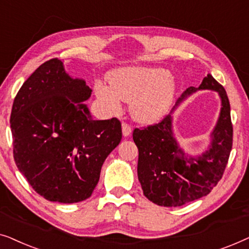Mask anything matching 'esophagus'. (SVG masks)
<instances>
[{
    "label": "esophagus",
    "instance_id": "esophagus-1",
    "mask_svg": "<svg viewBox=\"0 0 249 249\" xmlns=\"http://www.w3.org/2000/svg\"><path fill=\"white\" fill-rule=\"evenodd\" d=\"M122 134H124V137L131 134V127L128 124H125V122L122 124Z\"/></svg>",
    "mask_w": 249,
    "mask_h": 249
}]
</instances>
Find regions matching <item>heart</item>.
<instances>
[{
  "mask_svg": "<svg viewBox=\"0 0 249 249\" xmlns=\"http://www.w3.org/2000/svg\"><path fill=\"white\" fill-rule=\"evenodd\" d=\"M108 84H95L97 97L112 112L120 108L121 101L130 102L131 117L141 124H154L164 117L176 90L173 78L160 68H122L108 76Z\"/></svg>",
  "mask_w": 249,
  "mask_h": 249,
  "instance_id": "heart-1",
  "label": "heart"
}]
</instances>
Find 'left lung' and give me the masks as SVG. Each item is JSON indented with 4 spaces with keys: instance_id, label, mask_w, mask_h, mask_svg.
<instances>
[{
    "instance_id": "1",
    "label": "left lung",
    "mask_w": 249,
    "mask_h": 249,
    "mask_svg": "<svg viewBox=\"0 0 249 249\" xmlns=\"http://www.w3.org/2000/svg\"><path fill=\"white\" fill-rule=\"evenodd\" d=\"M199 89L217 91L222 105L212 142L204 154L193 158L179 147L173 137L171 114L155 124L135 128L132 134L139 153L138 180L144 195L156 205L177 207L209 195L226 170L233 129L229 98L222 85L209 73L198 88H187L176 105Z\"/></svg>"
}]
</instances>
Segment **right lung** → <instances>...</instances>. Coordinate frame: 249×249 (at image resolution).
Wrapping results in <instances>:
<instances>
[{"instance_id":"add662e5","label":"right lung","mask_w":249,"mask_h":249,"mask_svg":"<svg viewBox=\"0 0 249 249\" xmlns=\"http://www.w3.org/2000/svg\"><path fill=\"white\" fill-rule=\"evenodd\" d=\"M91 89L72 79L62 61L34 71L13 101V158L37 194L51 202L78 203L91 196L102 165L122 138L117 118L94 120L86 104Z\"/></svg>"}]
</instances>
